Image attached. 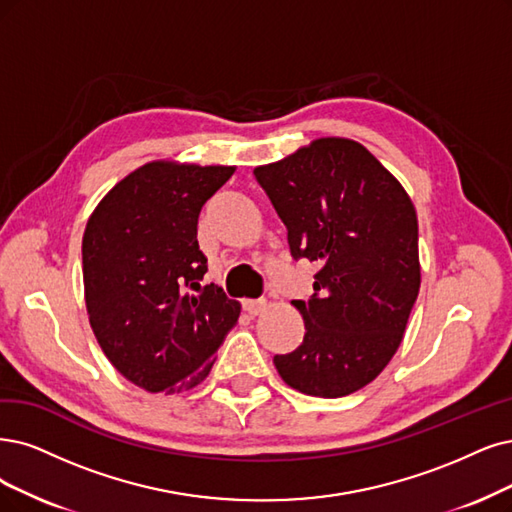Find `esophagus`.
Instances as JSON below:
<instances>
[{
  "instance_id": "34e87169",
  "label": "esophagus",
  "mask_w": 512,
  "mask_h": 512,
  "mask_svg": "<svg viewBox=\"0 0 512 512\" xmlns=\"http://www.w3.org/2000/svg\"><path fill=\"white\" fill-rule=\"evenodd\" d=\"M266 306H268V301H266V299H244V301H242V308H244V312H246V314H251V316L261 314L263 310H266Z\"/></svg>"
}]
</instances>
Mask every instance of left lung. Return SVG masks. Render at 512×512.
Here are the masks:
<instances>
[{"instance_id":"obj_1","label":"left lung","mask_w":512,"mask_h":512,"mask_svg":"<svg viewBox=\"0 0 512 512\" xmlns=\"http://www.w3.org/2000/svg\"><path fill=\"white\" fill-rule=\"evenodd\" d=\"M287 225L291 255L316 261L314 295L293 301L306 335L274 365L291 388L323 399L361 390L399 350L420 291L418 217L361 143L316 139L257 166Z\"/></svg>"}]
</instances>
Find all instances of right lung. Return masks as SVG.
<instances>
[{
  "instance_id": "1",
  "label": "right lung",
  "mask_w": 512,
  "mask_h": 512,
  "mask_svg": "<svg viewBox=\"0 0 512 512\" xmlns=\"http://www.w3.org/2000/svg\"><path fill=\"white\" fill-rule=\"evenodd\" d=\"M234 170L143 164L116 183L86 223L90 327L109 363L147 392L198 386L238 323V301L215 285L200 287L206 257L198 246L202 206Z\"/></svg>"
}]
</instances>
